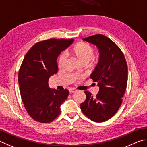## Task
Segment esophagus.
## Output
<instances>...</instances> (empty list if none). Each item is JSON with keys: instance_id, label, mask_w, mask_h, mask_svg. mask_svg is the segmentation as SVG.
Masks as SVG:
<instances>
[{"instance_id": "obj_1", "label": "esophagus", "mask_w": 147, "mask_h": 147, "mask_svg": "<svg viewBox=\"0 0 147 147\" xmlns=\"http://www.w3.org/2000/svg\"><path fill=\"white\" fill-rule=\"evenodd\" d=\"M76 91V89H74V88H69V93H74V92H75Z\"/></svg>"}]
</instances>
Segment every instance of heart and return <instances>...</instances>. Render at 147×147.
Here are the masks:
<instances>
[{"mask_svg": "<svg viewBox=\"0 0 147 147\" xmlns=\"http://www.w3.org/2000/svg\"><path fill=\"white\" fill-rule=\"evenodd\" d=\"M70 53L78 61L81 63L87 64L91 61L94 55V50L92 46L86 42H79L70 49ZM65 59V55L61 54L58 58V65L61 66Z\"/></svg>", "mask_w": 147, "mask_h": 147, "instance_id": "obj_1", "label": "heart"}]
</instances>
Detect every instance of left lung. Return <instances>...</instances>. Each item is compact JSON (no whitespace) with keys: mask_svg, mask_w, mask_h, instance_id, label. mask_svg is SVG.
<instances>
[{"mask_svg":"<svg viewBox=\"0 0 147 147\" xmlns=\"http://www.w3.org/2000/svg\"><path fill=\"white\" fill-rule=\"evenodd\" d=\"M99 49V60L90 78L99 91L96 96L85 91L86 100L81 104L83 114L95 122H104L114 116L121 105L127 88L128 67L124 54L116 44L103 35L83 38Z\"/></svg>","mask_w":147,"mask_h":147,"instance_id":"1","label":"left lung"}]
</instances>
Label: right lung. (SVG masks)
<instances>
[{"label": "right lung", "instance_id": "obj_1", "mask_svg": "<svg viewBox=\"0 0 147 147\" xmlns=\"http://www.w3.org/2000/svg\"><path fill=\"white\" fill-rule=\"evenodd\" d=\"M74 39L50 38L35 43L24 58L19 71L20 93L28 114L36 121L50 123L61 114L69 92L51 90L50 77L58 70L57 59Z\"/></svg>", "mask_w": 147, "mask_h": 147}]
</instances>
